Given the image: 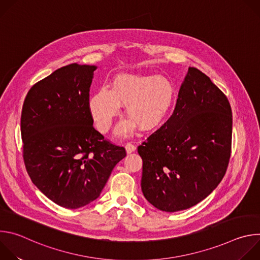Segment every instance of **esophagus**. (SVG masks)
<instances>
[{"mask_svg": "<svg viewBox=\"0 0 260 260\" xmlns=\"http://www.w3.org/2000/svg\"><path fill=\"white\" fill-rule=\"evenodd\" d=\"M125 149H126V152L129 154V153H132V152H134L136 150V146L134 144H132V143H127L125 145Z\"/></svg>", "mask_w": 260, "mask_h": 260, "instance_id": "34e87169", "label": "esophagus"}]
</instances>
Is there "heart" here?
I'll list each match as a JSON object with an SVG mask.
<instances>
[{
	"label": "heart",
	"instance_id": "heart-1",
	"mask_svg": "<svg viewBox=\"0 0 260 260\" xmlns=\"http://www.w3.org/2000/svg\"><path fill=\"white\" fill-rule=\"evenodd\" d=\"M175 89L172 82L162 76L117 75L109 89L100 87L91 96L89 106L98 129L106 134L120 112V105H125V112L131 119L121 122L118 136H131L136 123L143 129H152L162 123L173 106Z\"/></svg>",
	"mask_w": 260,
	"mask_h": 260
}]
</instances>
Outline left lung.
Segmentation results:
<instances>
[{"label": "left lung", "mask_w": 260, "mask_h": 260, "mask_svg": "<svg viewBox=\"0 0 260 260\" xmlns=\"http://www.w3.org/2000/svg\"><path fill=\"white\" fill-rule=\"evenodd\" d=\"M230 102L190 67L172 116L138 147L141 187L158 210H186L205 200L224 177L232 150Z\"/></svg>", "instance_id": "8db88e82"}]
</instances>
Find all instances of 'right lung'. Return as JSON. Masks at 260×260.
<instances>
[{"label":"right lung","instance_id":"1","mask_svg":"<svg viewBox=\"0 0 260 260\" xmlns=\"http://www.w3.org/2000/svg\"><path fill=\"white\" fill-rule=\"evenodd\" d=\"M95 70L78 63L57 69L31 86L22 106L26 172L37 188L67 209L96 200L126 155L92 125L89 87Z\"/></svg>","mask_w":260,"mask_h":260}]
</instances>
